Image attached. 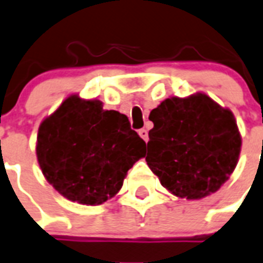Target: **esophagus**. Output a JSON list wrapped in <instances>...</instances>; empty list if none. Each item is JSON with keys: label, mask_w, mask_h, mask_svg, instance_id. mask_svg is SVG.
I'll list each match as a JSON object with an SVG mask.
<instances>
[{"label": "esophagus", "mask_w": 263, "mask_h": 263, "mask_svg": "<svg viewBox=\"0 0 263 263\" xmlns=\"http://www.w3.org/2000/svg\"><path fill=\"white\" fill-rule=\"evenodd\" d=\"M139 136L144 140V142H148V132H147V129H144V128H142V129H139L138 131Z\"/></svg>", "instance_id": "1"}]
</instances>
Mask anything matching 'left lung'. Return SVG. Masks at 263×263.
I'll list each match as a JSON object with an SVG mask.
<instances>
[{
  "label": "left lung",
  "mask_w": 263,
  "mask_h": 263,
  "mask_svg": "<svg viewBox=\"0 0 263 263\" xmlns=\"http://www.w3.org/2000/svg\"><path fill=\"white\" fill-rule=\"evenodd\" d=\"M148 119L147 165L177 197H206L235 170L242 136L234 113L205 93L166 98Z\"/></svg>",
  "instance_id": "obj_1"
}]
</instances>
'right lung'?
Masks as SVG:
<instances>
[{"label": "right lung", "instance_id": "right-lung-1", "mask_svg": "<svg viewBox=\"0 0 263 263\" xmlns=\"http://www.w3.org/2000/svg\"><path fill=\"white\" fill-rule=\"evenodd\" d=\"M146 143L128 117L97 98L71 95L42 121L36 157L48 183L70 201L100 205L115 197Z\"/></svg>", "mask_w": 263, "mask_h": 263}]
</instances>
